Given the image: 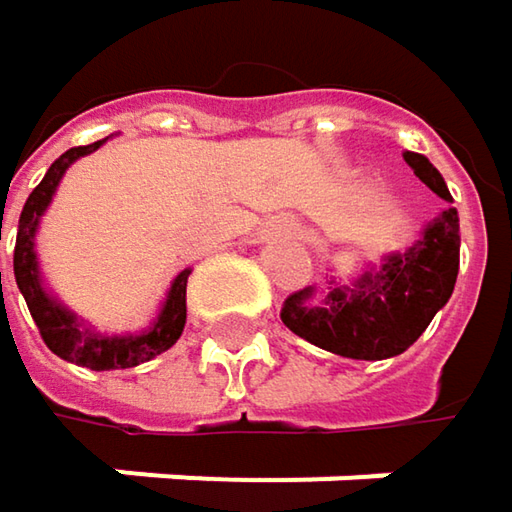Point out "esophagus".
Instances as JSON below:
<instances>
[{
	"instance_id": "1",
	"label": "esophagus",
	"mask_w": 512,
	"mask_h": 512,
	"mask_svg": "<svg viewBox=\"0 0 512 512\" xmlns=\"http://www.w3.org/2000/svg\"><path fill=\"white\" fill-rule=\"evenodd\" d=\"M296 234H299L296 225H284V237H296Z\"/></svg>"
}]
</instances>
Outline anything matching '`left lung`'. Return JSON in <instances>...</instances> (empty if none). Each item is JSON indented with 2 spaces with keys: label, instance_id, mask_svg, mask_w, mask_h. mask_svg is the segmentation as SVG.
Listing matches in <instances>:
<instances>
[{
  "label": "left lung",
  "instance_id": "8db88e82",
  "mask_svg": "<svg viewBox=\"0 0 512 512\" xmlns=\"http://www.w3.org/2000/svg\"><path fill=\"white\" fill-rule=\"evenodd\" d=\"M406 165L424 180L445 210L424 225L421 237L364 266L353 281L341 284L326 272V284H308L284 299L281 323L308 344L344 358L382 361L406 353L448 305L460 272V216L445 177L424 154H403Z\"/></svg>",
  "mask_w": 512,
  "mask_h": 512
}]
</instances>
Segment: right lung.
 <instances>
[{"label":"right lung","instance_id":"1","mask_svg":"<svg viewBox=\"0 0 512 512\" xmlns=\"http://www.w3.org/2000/svg\"><path fill=\"white\" fill-rule=\"evenodd\" d=\"M109 139L112 136H106V139H100L94 145L70 148L52 162L47 174H44V180L26 198V207H23L20 225H17V246H14V278H17V287H20L29 311H32L35 326L41 329L44 344L58 358H64L70 364H79V367H91V370H124V367L145 364L159 353L171 350L177 344V338L183 335V326H186V281L192 275L189 266L183 272H177L174 281L168 284V293H165L156 317L151 320V326L142 329V332H127V335H106V332L94 329L88 320L76 317L47 287L44 272H41V260H38V249H35L41 219L50 210L64 171L76 159L103 148Z\"/></svg>","mask_w":512,"mask_h":512}]
</instances>
